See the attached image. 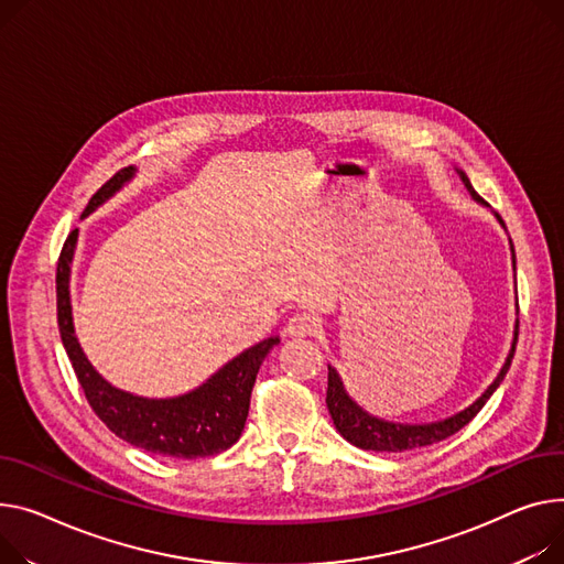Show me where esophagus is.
Returning a JSON list of instances; mask_svg holds the SVG:
<instances>
[{"label":"esophagus","instance_id":"34e87169","mask_svg":"<svg viewBox=\"0 0 564 564\" xmlns=\"http://www.w3.org/2000/svg\"><path fill=\"white\" fill-rule=\"evenodd\" d=\"M319 328V322L315 315L311 313H294L290 319H288V335H294V337H306V335H315Z\"/></svg>","mask_w":564,"mask_h":564}]
</instances>
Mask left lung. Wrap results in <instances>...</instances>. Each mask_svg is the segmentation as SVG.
Listing matches in <instances>:
<instances>
[{
	"instance_id": "8db88e82",
	"label": "left lung",
	"mask_w": 564,
	"mask_h": 564,
	"mask_svg": "<svg viewBox=\"0 0 564 564\" xmlns=\"http://www.w3.org/2000/svg\"><path fill=\"white\" fill-rule=\"evenodd\" d=\"M463 181L465 185L469 187V193L482 202V197H478V193L471 187L469 178L463 174ZM499 217V215H497ZM501 219V217H499ZM517 335L519 330L514 333V343H512V351L501 369V373L497 377V381L485 390V394L474 403L469 405L467 410L458 412V415L448 417L444 422H437V424H424V426H403V424H392V422H383V420H377V417H369L367 412H362L345 392L343 388V381L340 377H337V371L333 367H328V390H326V405H328V412L333 417V424L335 429L340 431V435L345 440H349L351 444L360 446V448H367V452H410V448H420V446H429V444H435V442H442L446 437H452L454 433H458L460 429H465L478 412L480 408L487 403V399H490L495 394V390L499 388V383L503 381L506 371L512 362V356H514V347H517Z\"/></svg>"
}]
</instances>
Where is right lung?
I'll list each match as a JSON object with an SVG mask.
<instances>
[{
	"label": "right lung",
	"instance_id": "add662e5",
	"mask_svg": "<svg viewBox=\"0 0 564 564\" xmlns=\"http://www.w3.org/2000/svg\"><path fill=\"white\" fill-rule=\"evenodd\" d=\"M131 174L133 167H122L112 174L90 197L82 217L93 213L104 199L116 193L124 181L131 178ZM77 234V229L69 231L58 256L56 315L63 347L95 415L108 431L149 454L193 460L227 452L245 429L256 373L279 343V337H268V340L247 349L191 394L159 401L116 390L93 369L72 326L67 281Z\"/></svg>",
	"mask_w": 564,
	"mask_h": 564
}]
</instances>
